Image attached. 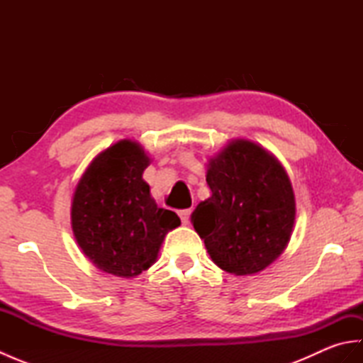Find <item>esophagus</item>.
Here are the masks:
<instances>
[{
  "label": "esophagus",
  "instance_id": "1",
  "mask_svg": "<svg viewBox=\"0 0 363 363\" xmlns=\"http://www.w3.org/2000/svg\"><path fill=\"white\" fill-rule=\"evenodd\" d=\"M190 215H191V211H190V209L179 211V218H181V221H182V225H189V223H190Z\"/></svg>",
  "mask_w": 363,
  "mask_h": 363
}]
</instances>
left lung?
<instances>
[{
    "label": "left lung",
    "instance_id": "left-lung-1",
    "mask_svg": "<svg viewBox=\"0 0 363 363\" xmlns=\"http://www.w3.org/2000/svg\"><path fill=\"white\" fill-rule=\"evenodd\" d=\"M212 196L191 223L221 269L254 274L281 256L295 225V195L284 167L262 146L234 140L209 160Z\"/></svg>",
    "mask_w": 363,
    "mask_h": 363
}]
</instances>
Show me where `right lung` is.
Listing matches in <instances>:
<instances>
[{"label":"right lung","instance_id":"right-lung-1","mask_svg":"<svg viewBox=\"0 0 363 363\" xmlns=\"http://www.w3.org/2000/svg\"><path fill=\"white\" fill-rule=\"evenodd\" d=\"M148 165L140 145L120 140L91 160L74 190V238L106 273L138 276L156 262L168 230L181 225L174 212L151 198L142 177Z\"/></svg>","mask_w":363,"mask_h":363}]
</instances>
